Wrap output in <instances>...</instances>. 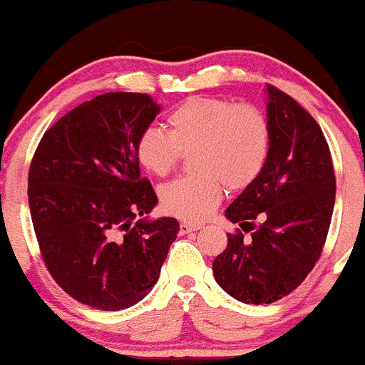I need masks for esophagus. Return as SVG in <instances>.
Masks as SVG:
<instances>
[{
  "mask_svg": "<svg viewBox=\"0 0 365 365\" xmlns=\"http://www.w3.org/2000/svg\"><path fill=\"white\" fill-rule=\"evenodd\" d=\"M202 229V225L198 223H190V221H182L180 223V232L182 234H189V232H196V230Z\"/></svg>",
  "mask_w": 365,
  "mask_h": 365,
  "instance_id": "34e87169",
  "label": "esophagus"
}]
</instances>
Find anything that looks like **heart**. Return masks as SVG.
Masks as SVG:
<instances>
[{"label":"heart","instance_id":"1","mask_svg":"<svg viewBox=\"0 0 365 365\" xmlns=\"http://www.w3.org/2000/svg\"><path fill=\"white\" fill-rule=\"evenodd\" d=\"M167 133L148 128L135 142L145 171L167 176L190 153L196 173L160 190L162 209L185 221H202L230 190L247 189L259 178L270 155V124L259 108L225 97H189L165 117Z\"/></svg>","mask_w":365,"mask_h":365}]
</instances>
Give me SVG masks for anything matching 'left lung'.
<instances>
[{
  "instance_id": "obj_1",
  "label": "left lung",
  "mask_w": 365,
  "mask_h": 365,
  "mask_svg": "<svg viewBox=\"0 0 365 365\" xmlns=\"http://www.w3.org/2000/svg\"><path fill=\"white\" fill-rule=\"evenodd\" d=\"M267 93L270 155L259 178L225 210L241 230L229 234L212 263L217 284L247 304L279 301L308 277L335 207V173L321 125L279 88L267 84Z\"/></svg>"
}]
</instances>
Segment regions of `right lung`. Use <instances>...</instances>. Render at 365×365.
<instances>
[{"label": "right lung", "instance_id": "1", "mask_svg": "<svg viewBox=\"0 0 365 365\" xmlns=\"http://www.w3.org/2000/svg\"><path fill=\"white\" fill-rule=\"evenodd\" d=\"M160 111L149 95L113 91L44 131L29 171V205L44 267L75 301L104 312L151 292L180 225L135 221L156 205L135 142Z\"/></svg>", "mask_w": 365, "mask_h": 365}]
</instances>
